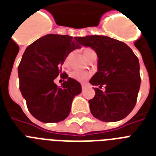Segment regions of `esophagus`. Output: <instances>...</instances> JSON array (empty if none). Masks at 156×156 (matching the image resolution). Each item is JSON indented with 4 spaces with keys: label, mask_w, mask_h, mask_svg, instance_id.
Here are the masks:
<instances>
[{
    "label": "esophagus",
    "mask_w": 156,
    "mask_h": 156,
    "mask_svg": "<svg viewBox=\"0 0 156 156\" xmlns=\"http://www.w3.org/2000/svg\"><path fill=\"white\" fill-rule=\"evenodd\" d=\"M86 89V85L85 84H82V90H84Z\"/></svg>",
    "instance_id": "esophagus-1"
}]
</instances>
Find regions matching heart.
<instances>
[{"mask_svg":"<svg viewBox=\"0 0 156 156\" xmlns=\"http://www.w3.org/2000/svg\"><path fill=\"white\" fill-rule=\"evenodd\" d=\"M94 52H95V51L91 49L90 48H85L83 49V55H84L86 58H87L90 54L94 53ZM69 76H70V78H72L74 80L83 83V82H85V81H87L88 78H90V73H87V72H84V71L75 70L71 72Z\"/></svg>","mask_w":156,"mask_h":156,"instance_id":"b5f03b06","label":"heart"}]
</instances>
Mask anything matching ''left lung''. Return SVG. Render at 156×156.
<instances>
[{"mask_svg":"<svg viewBox=\"0 0 156 156\" xmlns=\"http://www.w3.org/2000/svg\"><path fill=\"white\" fill-rule=\"evenodd\" d=\"M81 45L90 47L98 56V71L90 80L95 97L89 100L91 114L102 121L122 120L133 110L141 83L139 62L125 43L104 35L76 37Z\"/></svg>","mask_w":156,"mask_h":156,"instance_id":"left-lung-1","label":"left lung"}]
</instances>
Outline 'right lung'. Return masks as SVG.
I'll list each match as a JSON object with an SVG mask.
<instances>
[{"label": "right lung", "mask_w": 156, "mask_h": 156, "mask_svg": "<svg viewBox=\"0 0 156 156\" xmlns=\"http://www.w3.org/2000/svg\"><path fill=\"white\" fill-rule=\"evenodd\" d=\"M79 48L72 36L49 34L26 48L18 68L19 89L29 112L39 121L55 123L69 116L73 99L80 94L82 87L61 73V66ZM59 74L66 79L61 88L54 83Z\"/></svg>", "instance_id": "obj_1"}]
</instances>
